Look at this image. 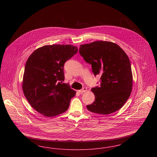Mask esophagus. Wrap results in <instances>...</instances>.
<instances>
[{"label": "esophagus", "mask_w": 157, "mask_h": 157, "mask_svg": "<svg viewBox=\"0 0 157 157\" xmlns=\"http://www.w3.org/2000/svg\"><path fill=\"white\" fill-rule=\"evenodd\" d=\"M86 90H87L86 88H83L82 90H78V92H79V93H81V94H83V92H86Z\"/></svg>", "instance_id": "esophagus-1"}]
</instances>
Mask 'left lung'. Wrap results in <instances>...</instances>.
<instances>
[{
	"mask_svg": "<svg viewBox=\"0 0 157 157\" xmlns=\"http://www.w3.org/2000/svg\"><path fill=\"white\" fill-rule=\"evenodd\" d=\"M79 53L92 66L95 76L100 75V86L92 88L95 101L86 106L90 112L107 115L125 104L132 88L131 63L125 52L116 44L95 41L80 45Z\"/></svg>",
	"mask_w": 157,
	"mask_h": 157,
	"instance_id": "8db88e82",
	"label": "left lung"
}]
</instances>
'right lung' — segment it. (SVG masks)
Returning <instances> with one entry per match:
<instances>
[{"label":"right lung","instance_id":"1","mask_svg":"<svg viewBox=\"0 0 157 157\" xmlns=\"http://www.w3.org/2000/svg\"><path fill=\"white\" fill-rule=\"evenodd\" d=\"M78 52L71 45H45L26 61L23 78L24 95L40 114L51 117L67 111L76 92L65 79V63Z\"/></svg>","mask_w":157,"mask_h":157}]
</instances>
